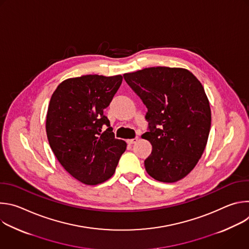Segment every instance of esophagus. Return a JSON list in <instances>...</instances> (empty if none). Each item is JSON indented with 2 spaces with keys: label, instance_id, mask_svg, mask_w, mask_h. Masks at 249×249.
Listing matches in <instances>:
<instances>
[{
  "label": "esophagus",
  "instance_id": "1",
  "mask_svg": "<svg viewBox=\"0 0 249 249\" xmlns=\"http://www.w3.org/2000/svg\"><path fill=\"white\" fill-rule=\"evenodd\" d=\"M137 142H138V138H135V139H129V140H127V144H129V145H133V144L137 143Z\"/></svg>",
  "mask_w": 249,
  "mask_h": 249
}]
</instances>
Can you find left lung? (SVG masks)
<instances>
[{"label":"left lung","mask_w":249,"mask_h":249,"mask_svg":"<svg viewBox=\"0 0 249 249\" xmlns=\"http://www.w3.org/2000/svg\"><path fill=\"white\" fill-rule=\"evenodd\" d=\"M147 106L153 151L145 160L149 175L172 183L185 177L206 148L211 109L202 84L186 69L152 67L123 75Z\"/></svg>","instance_id":"1"}]
</instances>
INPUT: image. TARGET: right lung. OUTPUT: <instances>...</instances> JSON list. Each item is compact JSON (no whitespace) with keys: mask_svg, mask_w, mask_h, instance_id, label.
Returning a JSON list of instances; mask_svg holds the SVG:
<instances>
[{"mask_svg":"<svg viewBox=\"0 0 249 249\" xmlns=\"http://www.w3.org/2000/svg\"><path fill=\"white\" fill-rule=\"evenodd\" d=\"M122 80L121 75L68 79L51 96L46 117L49 145L62 166L84 184L109 179L126 150L127 144L115 139L103 114Z\"/></svg>","mask_w":249,"mask_h":249,"instance_id":"right-lung-1","label":"right lung"}]
</instances>
